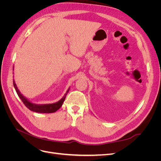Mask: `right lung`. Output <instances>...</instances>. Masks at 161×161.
<instances>
[{
    "label": "right lung",
    "instance_id": "1",
    "mask_svg": "<svg viewBox=\"0 0 161 161\" xmlns=\"http://www.w3.org/2000/svg\"><path fill=\"white\" fill-rule=\"evenodd\" d=\"M13 69H14V66H13ZM13 85L14 87V89H15L17 93L19 96V98L21 99V100L23 101V103L25 104V105L27 107V108L34 112H37V113H42V114H50V113H53V112H56L57 110L59 109L61 106L62 105L63 103L66 99V95L68 94V92L69 91L70 88L67 90L66 92L64 97L62 98L58 101V102H56L54 103H49V104H36V103H33L31 101H29L27 98H25L21 93V92L19 91V90L17 88V86L14 82V80L13 79Z\"/></svg>",
    "mask_w": 161,
    "mask_h": 161
}]
</instances>
